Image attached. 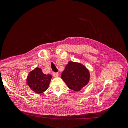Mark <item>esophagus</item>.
Here are the masks:
<instances>
[{
	"mask_svg": "<svg viewBox=\"0 0 128 128\" xmlns=\"http://www.w3.org/2000/svg\"><path fill=\"white\" fill-rule=\"evenodd\" d=\"M52 75L54 76V77H57V76H59V73H55V72H53Z\"/></svg>",
	"mask_w": 128,
	"mask_h": 128,
	"instance_id": "34e87169",
	"label": "esophagus"
}]
</instances>
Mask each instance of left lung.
Wrapping results in <instances>:
<instances>
[{"mask_svg":"<svg viewBox=\"0 0 128 128\" xmlns=\"http://www.w3.org/2000/svg\"><path fill=\"white\" fill-rule=\"evenodd\" d=\"M61 77L70 89L79 91L89 82L90 76L89 71L83 65L69 62Z\"/></svg>","mask_w":128,"mask_h":128,"instance_id":"left-lung-1","label":"left lung"}]
</instances>
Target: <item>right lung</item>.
<instances>
[{
    "mask_svg": "<svg viewBox=\"0 0 128 128\" xmlns=\"http://www.w3.org/2000/svg\"><path fill=\"white\" fill-rule=\"evenodd\" d=\"M52 76L45 74L41 69L37 67L27 76V83L30 88L37 94H41L48 89Z\"/></svg>",
    "mask_w": 128,
    "mask_h": 128,
    "instance_id": "right-lung-1",
    "label": "right lung"
}]
</instances>
